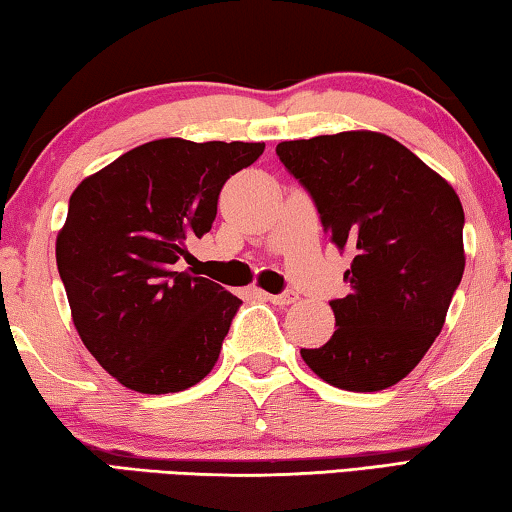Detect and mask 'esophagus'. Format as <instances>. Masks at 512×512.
I'll return each mask as SVG.
<instances>
[{
  "instance_id": "esophagus-1",
  "label": "esophagus",
  "mask_w": 512,
  "mask_h": 512,
  "mask_svg": "<svg viewBox=\"0 0 512 512\" xmlns=\"http://www.w3.org/2000/svg\"><path fill=\"white\" fill-rule=\"evenodd\" d=\"M265 298H268L272 305H277V307H288V305H293L295 300H298V293H295V291H284V293H279V295L265 293Z\"/></svg>"
}]
</instances>
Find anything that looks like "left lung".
I'll use <instances>...</instances> for the list:
<instances>
[{
  "instance_id": "left-lung-1",
  "label": "left lung",
  "mask_w": 512,
  "mask_h": 512,
  "mask_svg": "<svg viewBox=\"0 0 512 512\" xmlns=\"http://www.w3.org/2000/svg\"><path fill=\"white\" fill-rule=\"evenodd\" d=\"M281 164L300 180L330 242L351 254L335 332L302 348L311 372L353 392L409 376L446 323L464 274V210L455 189L379 131L284 140Z\"/></svg>"
}]
</instances>
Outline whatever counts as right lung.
I'll use <instances>...</instances> for the list:
<instances>
[{
	"label": "right lung",
	"mask_w": 512,
	"mask_h": 512,
	"mask_svg": "<svg viewBox=\"0 0 512 512\" xmlns=\"http://www.w3.org/2000/svg\"><path fill=\"white\" fill-rule=\"evenodd\" d=\"M263 150L240 140L159 138L71 194L57 270L80 339L124 388L166 395L212 372L242 300L175 263L212 228L228 177Z\"/></svg>",
	"instance_id": "obj_1"
}]
</instances>
